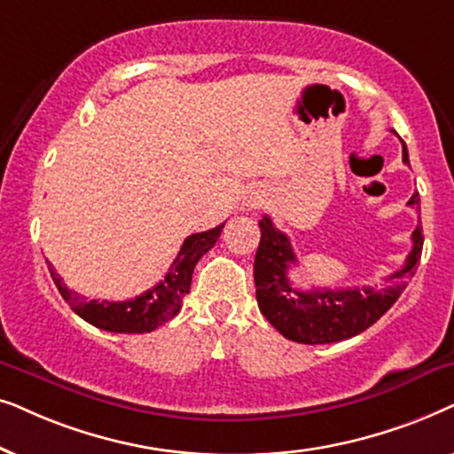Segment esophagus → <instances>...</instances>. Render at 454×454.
Wrapping results in <instances>:
<instances>
[{"label":"esophagus","mask_w":454,"mask_h":454,"mask_svg":"<svg viewBox=\"0 0 454 454\" xmlns=\"http://www.w3.org/2000/svg\"><path fill=\"white\" fill-rule=\"evenodd\" d=\"M255 205H257V203H255V201H253V203H251V207H255Z\"/></svg>","instance_id":"obj_1"}]
</instances>
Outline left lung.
Wrapping results in <instances>:
<instances>
[{"instance_id": "1", "label": "left lung", "mask_w": 454, "mask_h": 454, "mask_svg": "<svg viewBox=\"0 0 454 454\" xmlns=\"http://www.w3.org/2000/svg\"><path fill=\"white\" fill-rule=\"evenodd\" d=\"M403 161L409 164L407 147L403 143ZM409 205H419V195L409 199ZM259 240L253 276H255L257 305L265 319L284 338L303 344H328L347 340L376 324L396 303L407 282L413 278L424 249L421 226L413 231V249L407 262L395 274L386 278L388 286L357 288H311L299 290L288 280V268L297 263L290 240L274 228L268 215L259 222Z\"/></svg>"}]
</instances>
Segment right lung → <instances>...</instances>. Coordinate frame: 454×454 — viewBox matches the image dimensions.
<instances>
[{
    "mask_svg": "<svg viewBox=\"0 0 454 454\" xmlns=\"http://www.w3.org/2000/svg\"><path fill=\"white\" fill-rule=\"evenodd\" d=\"M222 228L223 223L211 228V231L191 234L180 247L178 257L174 259L168 274L153 288L145 290L143 294L129 301H87L66 286L51 263L47 268H50V274L56 282L59 294L70 305V309L76 316H81L84 322L99 330L118 332V334H145V332H151L170 322L180 311L184 294L191 288L192 270H195L199 259L220 239Z\"/></svg>",
    "mask_w": 454,
    "mask_h": 454,
    "instance_id": "obj_1",
    "label": "right lung"
}]
</instances>
